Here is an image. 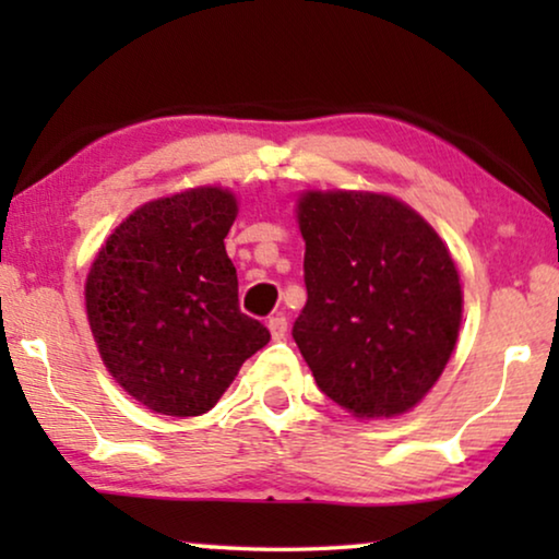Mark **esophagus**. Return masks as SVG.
I'll use <instances>...</instances> for the list:
<instances>
[{
  "label": "esophagus",
  "instance_id": "esophagus-1",
  "mask_svg": "<svg viewBox=\"0 0 559 559\" xmlns=\"http://www.w3.org/2000/svg\"><path fill=\"white\" fill-rule=\"evenodd\" d=\"M266 328H270L274 341H282L287 335V318L285 316H272L270 320H266Z\"/></svg>",
  "mask_w": 559,
  "mask_h": 559
}]
</instances>
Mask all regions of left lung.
I'll list each match as a JSON object with an SVG mask.
<instances>
[{
  "mask_svg": "<svg viewBox=\"0 0 559 559\" xmlns=\"http://www.w3.org/2000/svg\"><path fill=\"white\" fill-rule=\"evenodd\" d=\"M308 302L293 338L320 392L356 417H394L453 354L463 293L440 236L389 195L300 198Z\"/></svg>",
  "mask_w": 559,
  "mask_h": 559,
  "instance_id": "left-lung-1",
  "label": "left lung"
}]
</instances>
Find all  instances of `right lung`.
<instances>
[{
    "label": "right lung",
    "instance_id": "obj_1",
    "mask_svg": "<svg viewBox=\"0 0 559 559\" xmlns=\"http://www.w3.org/2000/svg\"><path fill=\"white\" fill-rule=\"evenodd\" d=\"M236 198L195 188L136 209L98 251L86 312L106 369L159 415L198 417L221 400L270 331L239 310L224 239Z\"/></svg>",
    "mask_w": 559,
    "mask_h": 559
}]
</instances>
